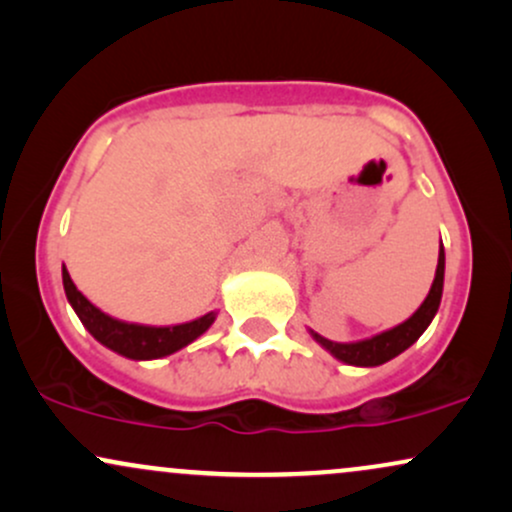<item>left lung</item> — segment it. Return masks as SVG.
I'll use <instances>...</instances> for the list:
<instances>
[{"label": "left lung", "instance_id": "1", "mask_svg": "<svg viewBox=\"0 0 512 512\" xmlns=\"http://www.w3.org/2000/svg\"><path fill=\"white\" fill-rule=\"evenodd\" d=\"M442 288H444V248H439L435 281H432V288L428 297H425V302L420 304L411 319H406L404 323H399V326L390 328V331L373 335V338L359 340V342H333L314 331L312 335L323 349H328L335 359L345 361V364L380 366L385 364V361L397 357V354L404 352V349H409L413 342L423 335L425 328L430 326V321L435 319L439 302H442Z\"/></svg>", "mask_w": 512, "mask_h": 512}]
</instances>
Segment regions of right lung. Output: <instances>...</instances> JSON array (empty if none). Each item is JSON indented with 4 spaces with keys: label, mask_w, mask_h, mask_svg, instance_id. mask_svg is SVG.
I'll return each mask as SVG.
<instances>
[{
    "label": "right lung",
    "mask_w": 512,
    "mask_h": 512,
    "mask_svg": "<svg viewBox=\"0 0 512 512\" xmlns=\"http://www.w3.org/2000/svg\"><path fill=\"white\" fill-rule=\"evenodd\" d=\"M63 288H66L68 302L73 304L75 314L80 316L82 326L94 335L101 345H106L113 352L122 354L127 359H160L167 354L177 352V349L186 347L198 335H203L217 319L215 312H208L196 321L179 323V326H139V323H127L113 316L103 314L99 307L84 297L80 290L75 288L73 278H70L68 269L63 267Z\"/></svg>",
    "instance_id": "1"
}]
</instances>
